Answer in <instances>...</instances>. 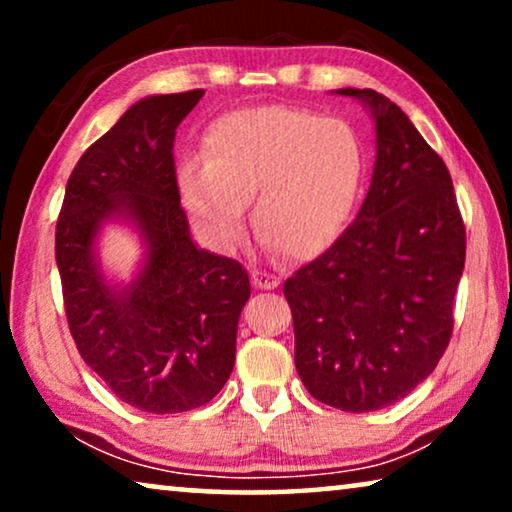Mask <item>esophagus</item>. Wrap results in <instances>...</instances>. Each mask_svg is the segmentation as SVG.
<instances>
[{
  "mask_svg": "<svg viewBox=\"0 0 512 512\" xmlns=\"http://www.w3.org/2000/svg\"><path fill=\"white\" fill-rule=\"evenodd\" d=\"M251 282H254L256 289H277L279 277L265 270H251Z\"/></svg>",
  "mask_w": 512,
  "mask_h": 512,
  "instance_id": "esophagus-1",
  "label": "esophagus"
}]
</instances>
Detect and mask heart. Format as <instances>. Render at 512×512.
<instances>
[{
  "label": "heart",
  "mask_w": 512,
  "mask_h": 512,
  "mask_svg": "<svg viewBox=\"0 0 512 512\" xmlns=\"http://www.w3.org/2000/svg\"><path fill=\"white\" fill-rule=\"evenodd\" d=\"M205 160L179 167L181 200L214 249H233L251 219L270 247L314 258L345 233L366 177L352 123L291 107L237 109L214 118Z\"/></svg>",
  "instance_id": "b5f03b06"
}]
</instances>
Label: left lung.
Here are the masks:
<instances>
[{
	"instance_id": "obj_1",
	"label": "left lung",
	"mask_w": 512,
	"mask_h": 512,
	"mask_svg": "<svg viewBox=\"0 0 512 512\" xmlns=\"http://www.w3.org/2000/svg\"><path fill=\"white\" fill-rule=\"evenodd\" d=\"M375 118V167L352 226L284 282L296 370L317 401L370 412L401 401L452 338L466 228L443 158L389 97L342 88Z\"/></svg>"
}]
</instances>
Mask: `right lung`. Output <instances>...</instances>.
<instances>
[{"instance_id":"obj_1","label":"right lung","mask_w":512,"mask_h":512,"mask_svg":"<svg viewBox=\"0 0 512 512\" xmlns=\"http://www.w3.org/2000/svg\"><path fill=\"white\" fill-rule=\"evenodd\" d=\"M205 90L139 100L76 163L55 226L69 333L83 361L132 408H200L235 366L247 270L191 240L179 202L174 135ZM123 218L147 256L130 285H109L94 256L104 222Z\"/></svg>"}]
</instances>
